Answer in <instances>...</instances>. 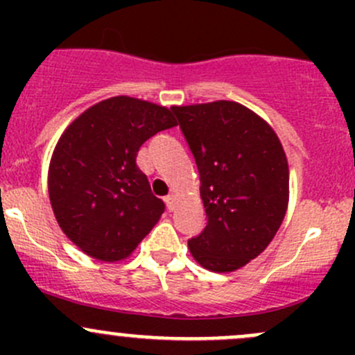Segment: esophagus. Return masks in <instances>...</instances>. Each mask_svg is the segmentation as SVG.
I'll use <instances>...</instances> for the list:
<instances>
[{
    "instance_id": "obj_1",
    "label": "esophagus",
    "mask_w": 355,
    "mask_h": 355,
    "mask_svg": "<svg viewBox=\"0 0 355 355\" xmlns=\"http://www.w3.org/2000/svg\"><path fill=\"white\" fill-rule=\"evenodd\" d=\"M164 200H166V207H168V209L173 211L175 206H177V196L170 194V196H166V198H164Z\"/></svg>"
}]
</instances>
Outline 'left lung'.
<instances>
[{
	"mask_svg": "<svg viewBox=\"0 0 355 355\" xmlns=\"http://www.w3.org/2000/svg\"><path fill=\"white\" fill-rule=\"evenodd\" d=\"M199 170L207 225L189 241L206 270L228 273L259 256L288 207V163L268 121L235 101L171 106Z\"/></svg>",
	"mask_w": 355,
	"mask_h": 355,
	"instance_id": "obj_1",
	"label": "left lung"
}]
</instances>
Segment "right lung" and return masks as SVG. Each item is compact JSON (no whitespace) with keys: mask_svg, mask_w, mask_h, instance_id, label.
Listing matches in <instances>:
<instances>
[{"mask_svg":"<svg viewBox=\"0 0 355 355\" xmlns=\"http://www.w3.org/2000/svg\"><path fill=\"white\" fill-rule=\"evenodd\" d=\"M175 125L166 106L114 96L65 128L49 161L48 192L60 228L82 252L116 263L153 230L164 202L135 157L149 137Z\"/></svg>","mask_w":355,"mask_h":355,"instance_id":"right-lung-1","label":"right lung"}]
</instances>
